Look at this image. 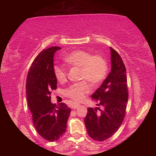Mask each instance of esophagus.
I'll use <instances>...</instances> for the list:
<instances>
[{
	"mask_svg": "<svg viewBox=\"0 0 156 156\" xmlns=\"http://www.w3.org/2000/svg\"><path fill=\"white\" fill-rule=\"evenodd\" d=\"M79 105H80L78 103H76V102H72L71 107H72V109H77V108L79 107Z\"/></svg>",
	"mask_w": 156,
	"mask_h": 156,
	"instance_id": "1",
	"label": "esophagus"
}]
</instances>
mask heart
<instances>
[{
    "instance_id": "1",
    "label": "heart",
    "mask_w": 156,
    "mask_h": 156,
    "mask_svg": "<svg viewBox=\"0 0 156 156\" xmlns=\"http://www.w3.org/2000/svg\"><path fill=\"white\" fill-rule=\"evenodd\" d=\"M64 60L70 66L80 68V78L84 79L72 84L65 91L66 96L77 101L83 99L84 95L91 90L90 85L86 80L96 85L101 83L107 76V62L101 55H93L84 50H76L67 54ZM54 72L56 80L60 83L67 80V70L62 66H54Z\"/></svg>"
}]
</instances>
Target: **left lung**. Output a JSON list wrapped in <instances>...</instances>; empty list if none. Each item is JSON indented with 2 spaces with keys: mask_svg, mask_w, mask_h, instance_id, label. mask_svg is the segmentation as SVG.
Masks as SVG:
<instances>
[{
  "mask_svg": "<svg viewBox=\"0 0 156 156\" xmlns=\"http://www.w3.org/2000/svg\"><path fill=\"white\" fill-rule=\"evenodd\" d=\"M112 70L98 89L91 95L97 102L89 107L84 118L89 136L94 140L104 141L112 137L123 122L128 101L126 68L119 54L110 47Z\"/></svg>",
  "mask_w": 156,
  "mask_h": 156,
  "instance_id": "1",
  "label": "left lung"
}]
</instances>
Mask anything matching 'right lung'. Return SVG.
<instances>
[{"label":"right lung","mask_w":156,"mask_h":156,"mask_svg":"<svg viewBox=\"0 0 156 156\" xmlns=\"http://www.w3.org/2000/svg\"><path fill=\"white\" fill-rule=\"evenodd\" d=\"M59 47L43 50L29 70L26 94L34 125L40 136L48 141L58 140L65 133L71 109L65 103L52 104L51 90L57 88L54 72V56Z\"/></svg>","instance_id":"1"}]
</instances>
